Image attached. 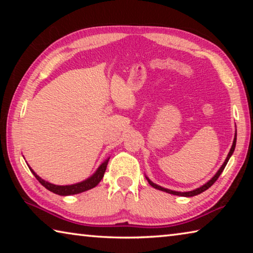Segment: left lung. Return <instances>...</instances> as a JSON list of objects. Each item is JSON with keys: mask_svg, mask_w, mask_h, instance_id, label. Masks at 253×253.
<instances>
[{"mask_svg": "<svg viewBox=\"0 0 253 253\" xmlns=\"http://www.w3.org/2000/svg\"><path fill=\"white\" fill-rule=\"evenodd\" d=\"M235 144H237V130H235V134H234V138H233L232 146H231V149H230V152H229V154H228V156H226L224 163H223V164H222V166H221V168L219 169V170H217L216 174L214 175V176H213L211 179H210L209 182H207L205 184H203L202 186H200V187H198V188H195V190H193V191H188V192L172 191V190H169V188L162 187V186H160V185H157V184L153 183V182L151 181V179H149V178L146 176V175H145V177H146V179L148 181V183L151 184V185H152L154 188H156V190H160V191H163V192H166V193H169V194H173V195H178V196H185V198H191V196H194V195L201 194V193H202V192L207 191L209 187H211V186L213 185V184H214V182H215L216 179L219 178V176L221 175V173L223 172V169H224V168L226 166V164H228V162H229V160H230V157L232 156V154H233V152H234Z\"/></svg>", "mask_w": 253, "mask_h": 253, "instance_id": "8db88e82", "label": "left lung"}]
</instances>
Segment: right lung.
<instances>
[{
    "label": "right lung",
    "mask_w": 253,
    "mask_h": 253,
    "mask_svg": "<svg viewBox=\"0 0 253 253\" xmlns=\"http://www.w3.org/2000/svg\"><path fill=\"white\" fill-rule=\"evenodd\" d=\"M108 161H109V157L107 158L106 161L101 163V164L99 165V168L96 169V172L93 173L90 177L85 178L84 181H83V182L71 184V185H55V184L46 182V181H44L43 178H41L36 172H34V170L31 168H30L29 165L28 166H29L30 170H31V172L33 173L34 176H36V178L46 188V190L53 192V193L58 194V195L67 196V195H74V194L83 193V192L91 190V188L97 186L98 184H99V182L102 179V177H104V174L106 172Z\"/></svg>",
    "instance_id": "obj_1"
}]
</instances>
